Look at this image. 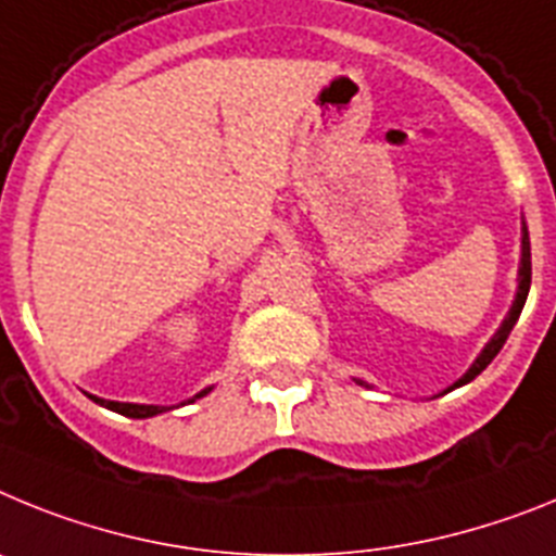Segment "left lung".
Wrapping results in <instances>:
<instances>
[{
  "label": "left lung",
  "instance_id": "8db88e82",
  "mask_svg": "<svg viewBox=\"0 0 556 556\" xmlns=\"http://www.w3.org/2000/svg\"><path fill=\"white\" fill-rule=\"evenodd\" d=\"M529 285H532V249H529V229L523 226V254H520V282H518V296H515V305H511L509 316L504 318L501 330L492 336V341L484 346V352H481L479 358H476V364L467 369V375L458 380L456 386H465V383H470L472 378H479L481 371L492 364V358L498 355L501 346H504L506 338H509L511 327H515V321L520 318V311H523V305H526V296H529Z\"/></svg>",
  "mask_w": 556,
  "mask_h": 556
}]
</instances>
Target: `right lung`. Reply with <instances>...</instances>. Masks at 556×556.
<instances>
[{
    "label": "right lung",
    "instance_id": "1",
    "mask_svg": "<svg viewBox=\"0 0 556 556\" xmlns=\"http://www.w3.org/2000/svg\"><path fill=\"white\" fill-rule=\"evenodd\" d=\"M210 392V389H206ZM206 392H201L198 397H204ZM94 403L105 405V408H111V412L123 414V417H134V419H144V417H153V414H162L167 412L164 405H137V403H111V400H100V397H91Z\"/></svg>",
    "mask_w": 556,
    "mask_h": 556
}]
</instances>
